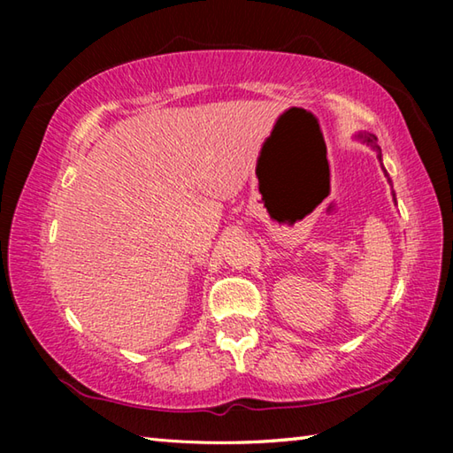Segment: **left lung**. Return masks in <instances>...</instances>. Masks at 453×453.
Listing matches in <instances>:
<instances>
[{
  "instance_id": "8db88e82",
  "label": "left lung",
  "mask_w": 453,
  "mask_h": 453,
  "mask_svg": "<svg viewBox=\"0 0 453 453\" xmlns=\"http://www.w3.org/2000/svg\"><path fill=\"white\" fill-rule=\"evenodd\" d=\"M362 140L370 145V148H373L375 151H378V159H381V150H380V145H378V137H375L373 134H364L362 135ZM388 175V173H386Z\"/></svg>"
}]
</instances>
